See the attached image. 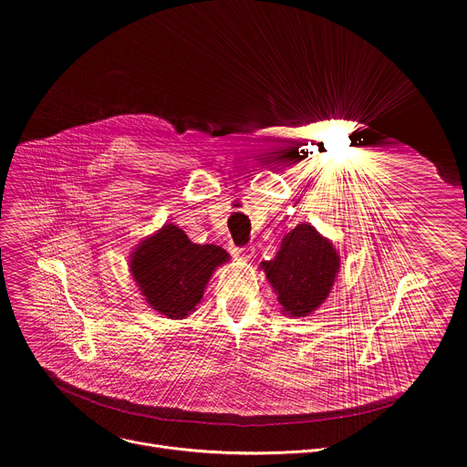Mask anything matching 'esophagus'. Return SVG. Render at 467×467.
<instances>
[{
    "label": "esophagus",
    "instance_id": "obj_1",
    "mask_svg": "<svg viewBox=\"0 0 467 467\" xmlns=\"http://www.w3.org/2000/svg\"><path fill=\"white\" fill-rule=\"evenodd\" d=\"M229 253L231 254H234V256H244V258H251L253 256V253H254V247L253 245H247V247H236L234 244H229Z\"/></svg>",
    "mask_w": 467,
    "mask_h": 467
}]
</instances>
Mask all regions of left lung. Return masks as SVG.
<instances>
[{"instance_id": "8db88e82", "label": "left lung", "mask_w": 467, "mask_h": 467, "mask_svg": "<svg viewBox=\"0 0 467 467\" xmlns=\"http://www.w3.org/2000/svg\"><path fill=\"white\" fill-rule=\"evenodd\" d=\"M283 312L294 317L312 314L327 297L340 272V254L310 223L290 231L274 260L262 262Z\"/></svg>"}]
</instances>
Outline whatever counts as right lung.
Segmentation results:
<instances>
[{
    "mask_svg": "<svg viewBox=\"0 0 467 467\" xmlns=\"http://www.w3.org/2000/svg\"><path fill=\"white\" fill-rule=\"evenodd\" d=\"M225 262L223 247L193 244L182 229L168 223L137 245L129 268L153 310L182 319L195 310L214 270Z\"/></svg>",
    "mask_w": 467,
    "mask_h": 467,
    "instance_id": "add662e5",
    "label": "right lung"
}]
</instances>
